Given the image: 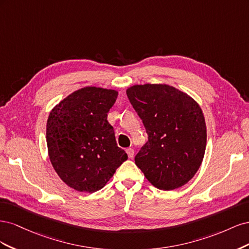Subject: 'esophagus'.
<instances>
[{
	"instance_id": "34e87169",
	"label": "esophagus",
	"mask_w": 249,
	"mask_h": 249,
	"mask_svg": "<svg viewBox=\"0 0 249 249\" xmlns=\"http://www.w3.org/2000/svg\"><path fill=\"white\" fill-rule=\"evenodd\" d=\"M126 154H127V157H129L130 159H132V158L134 157V149L133 148H127Z\"/></svg>"
}]
</instances>
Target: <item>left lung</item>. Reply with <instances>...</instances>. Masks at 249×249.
<instances>
[{
    "label": "left lung",
    "instance_id": "left-lung-1",
    "mask_svg": "<svg viewBox=\"0 0 249 249\" xmlns=\"http://www.w3.org/2000/svg\"><path fill=\"white\" fill-rule=\"evenodd\" d=\"M126 95L148 135L135 163L158 189L184 186L197 172L206 152L207 127L199 105L166 84L134 85Z\"/></svg>",
    "mask_w": 249,
    "mask_h": 249
}]
</instances>
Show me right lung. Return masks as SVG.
Here are the masks:
<instances>
[{
    "label": "right lung",
    "instance_id": "1",
    "mask_svg": "<svg viewBox=\"0 0 249 249\" xmlns=\"http://www.w3.org/2000/svg\"><path fill=\"white\" fill-rule=\"evenodd\" d=\"M117 95L116 90L87 86L50 112L47 144L51 163L59 178L79 192L99 191L127 160L107 120Z\"/></svg>",
    "mask_w": 249,
    "mask_h": 249
}]
</instances>
